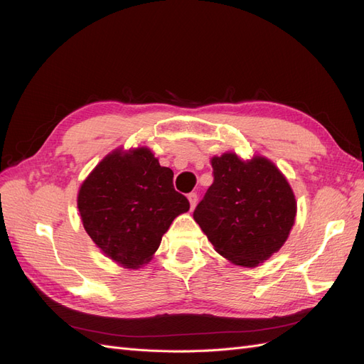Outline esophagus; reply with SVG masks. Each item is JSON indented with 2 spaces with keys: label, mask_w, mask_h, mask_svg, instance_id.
I'll return each mask as SVG.
<instances>
[{
  "label": "esophagus",
  "mask_w": 364,
  "mask_h": 364,
  "mask_svg": "<svg viewBox=\"0 0 364 364\" xmlns=\"http://www.w3.org/2000/svg\"><path fill=\"white\" fill-rule=\"evenodd\" d=\"M188 200H190L191 209H194L196 205H197V194H196V193H190V194H188Z\"/></svg>",
  "instance_id": "esophagus-1"
}]
</instances>
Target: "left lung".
Returning <instances> with one entry per match:
<instances>
[{
	"label": "left lung",
	"instance_id": "obj_1",
	"mask_svg": "<svg viewBox=\"0 0 364 364\" xmlns=\"http://www.w3.org/2000/svg\"><path fill=\"white\" fill-rule=\"evenodd\" d=\"M214 182L193 214L214 249L235 266L257 267L277 253L294 225L289 181L266 156H213Z\"/></svg>",
	"mask_w": 364,
	"mask_h": 364
}]
</instances>
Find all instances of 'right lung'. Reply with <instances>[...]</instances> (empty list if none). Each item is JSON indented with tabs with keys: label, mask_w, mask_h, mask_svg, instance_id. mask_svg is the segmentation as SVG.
Masks as SVG:
<instances>
[{
	"label": "right lung",
	"mask_w": 364,
	"mask_h": 364,
	"mask_svg": "<svg viewBox=\"0 0 364 364\" xmlns=\"http://www.w3.org/2000/svg\"><path fill=\"white\" fill-rule=\"evenodd\" d=\"M77 208L87 235L109 259L139 269L190 202L174 190L173 171L141 146L118 147L98 162L80 185Z\"/></svg>",
	"instance_id": "right-lung-1"
}]
</instances>
